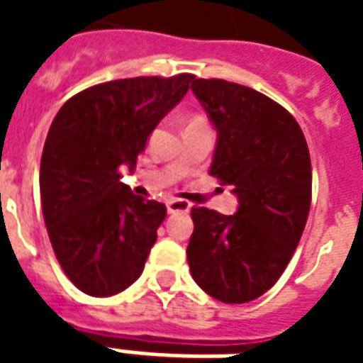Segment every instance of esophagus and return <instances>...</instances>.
Wrapping results in <instances>:
<instances>
[{"mask_svg":"<svg viewBox=\"0 0 363 363\" xmlns=\"http://www.w3.org/2000/svg\"><path fill=\"white\" fill-rule=\"evenodd\" d=\"M189 210L190 204L184 200H169L167 202V212L169 213H186Z\"/></svg>","mask_w":363,"mask_h":363,"instance_id":"34e87169","label":"esophagus"}]
</instances>
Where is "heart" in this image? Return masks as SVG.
I'll use <instances>...</instances> for the list:
<instances>
[{
    "label": "heart",
    "instance_id": "b5f03b06",
    "mask_svg": "<svg viewBox=\"0 0 363 363\" xmlns=\"http://www.w3.org/2000/svg\"><path fill=\"white\" fill-rule=\"evenodd\" d=\"M194 122H198V120H194Z\"/></svg>",
    "mask_w": 363,
    "mask_h": 363
}]
</instances>
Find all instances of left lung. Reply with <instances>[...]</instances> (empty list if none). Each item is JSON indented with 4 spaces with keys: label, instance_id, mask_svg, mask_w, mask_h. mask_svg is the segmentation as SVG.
I'll return each instance as SVG.
<instances>
[{
    "label": "left lung",
    "instance_id": "left-lung-1",
    "mask_svg": "<svg viewBox=\"0 0 363 363\" xmlns=\"http://www.w3.org/2000/svg\"><path fill=\"white\" fill-rule=\"evenodd\" d=\"M192 93L218 130L210 174L231 184L233 216L192 208V278L223 303H247L278 281L311 206V159L296 118L259 91L194 79Z\"/></svg>",
    "mask_w": 363,
    "mask_h": 363
}]
</instances>
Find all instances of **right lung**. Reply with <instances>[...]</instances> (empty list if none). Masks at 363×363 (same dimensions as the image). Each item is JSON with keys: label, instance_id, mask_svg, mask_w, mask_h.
I'll list each match as a JSON object with an SVG mask.
<instances>
[{"label": "right lung", "instance_id": "right-lung-1", "mask_svg": "<svg viewBox=\"0 0 363 363\" xmlns=\"http://www.w3.org/2000/svg\"><path fill=\"white\" fill-rule=\"evenodd\" d=\"M192 82L179 74L93 85L52 122L40 159L43 216L60 267L83 294L114 296L143 272L167 208L134 194L120 171L134 169Z\"/></svg>", "mask_w": 363, "mask_h": 363}]
</instances>
